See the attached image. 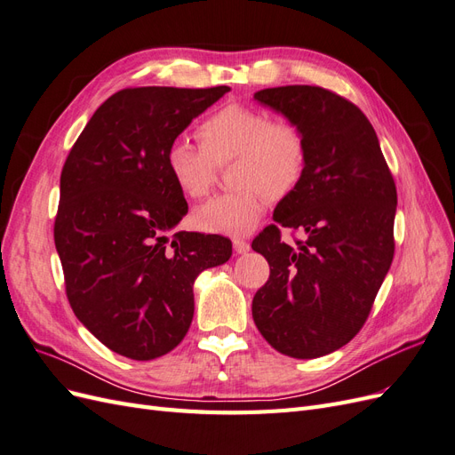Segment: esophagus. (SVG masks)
Masks as SVG:
<instances>
[{
	"instance_id": "esophagus-1",
	"label": "esophagus",
	"mask_w": 455,
	"mask_h": 455,
	"mask_svg": "<svg viewBox=\"0 0 455 455\" xmlns=\"http://www.w3.org/2000/svg\"><path fill=\"white\" fill-rule=\"evenodd\" d=\"M249 249H251V244L246 243L244 239H241V237H235V239H233V251H235L237 254L249 252Z\"/></svg>"
}]
</instances>
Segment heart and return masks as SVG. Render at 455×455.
I'll return each mask as SVG.
<instances>
[{"label":"heart","instance_id":"b5f03b06","mask_svg":"<svg viewBox=\"0 0 455 455\" xmlns=\"http://www.w3.org/2000/svg\"><path fill=\"white\" fill-rule=\"evenodd\" d=\"M201 148L178 139L164 154L171 180L184 196H209L220 164L235 157L231 180L239 186L194 212L196 228L211 233H244L264 216L269 197L291 196L307 163L304 134L291 121L269 119L258 108L231 102L214 109L197 127Z\"/></svg>","mask_w":455,"mask_h":455}]
</instances>
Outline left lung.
Instances as JSON below:
<instances>
[{
    "label": "left lung",
    "mask_w": 455,
    "mask_h": 455,
    "mask_svg": "<svg viewBox=\"0 0 455 455\" xmlns=\"http://www.w3.org/2000/svg\"><path fill=\"white\" fill-rule=\"evenodd\" d=\"M254 99L301 131L307 163L273 212L277 224L252 241L269 264L252 316L271 347L316 359L359 334L374 306L395 254L396 188L374 127L347 99L313 85L264 89ZM279 225L308 239L286 245Z\"/></svg>",
    "instance_id": "1"
}]
</instances>
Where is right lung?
<instances>
[{"label":"right lung","mask_w":455,"mask_h":455,"mask_svg":"<svg viewBox=\"0 0 455 455\" xmlns=\"http://www.w3.org/2000/svg\"><path fill=\"white\" fill-rule=\"evenodd\" d=\"M229 91L134 87L96 109L60 174L54 246L68 301L89 332L132 361L172 351L194 319V283L224 264L231 241L178 231L184 194L167 148Z\"/></svg>","instance_id":"right-lung-1"}]
</instances>
